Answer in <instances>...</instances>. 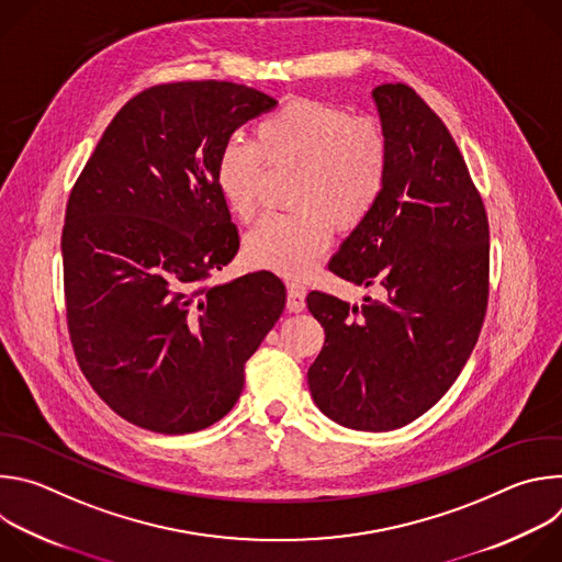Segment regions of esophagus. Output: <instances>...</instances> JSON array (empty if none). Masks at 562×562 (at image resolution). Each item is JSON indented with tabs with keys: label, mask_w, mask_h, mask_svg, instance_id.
<instances>
[{
	"label": "esophagus",
	"mask_w": 562,
	"mask_h": 562,
	"mask_svg": "<svg viewBox=\"0 0 562 562\" xmlns=\"http://www.w3.org/2000/svg\"><path fill=\"white\" fill-rule=\"evenodd\" d=\"M304 295H306L304 286H300V284H289V286H286V308L293 311V313L304 311V306H306Z\"/></svg>",
	"instance_id": "34e87169"
}]
</instances>
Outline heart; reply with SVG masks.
I'll return each mask as SVG.
<instances>
[{
	"label": "heart",
	"instance_id": "1",
	"mask_svg": "<svg viewBox=\"0 0 562 562\" xmlns=\"http://www.w3.org/2000/svg\"><path fill=\"white\" fill-rule=\"evenodd\" d=\"M389 135L373 115L297 98L260 120L256 139L233 135L217 157V184L239 220L260 206L267 167L297 169L289 215H267L245 239L256 269L300 278L327 251L331 224L360 226L375 209L389 173Z\"/></svg>",
	"mask_w": 562,
	"mask_h": 562
}]
</instances>
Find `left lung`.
I'll return each mask as SVG.
<instances>
[{
  "label": "left lung",
  "instance_id": "1",
  "mask_svg": "<svg viewBox=\"0 0 562 562\" xmlns=\"http://www.w3.org/2000/svg\"><path fill=\"white\" fill-rule=\"evenodd\" d=\"M371 95L391 146L386 184L329 269L380 300L351 306L308 293L327 340L306 378L334 423L391 431L431 409L475 347L490 295V222L451 133L425 100L400 82Z\"/></svg>",
  "mask_w": 562,
  "mask_h": 562
}]
</instances>
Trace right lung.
<instances>
[{"label": "right lung", "instance_id": "obj_1", "mask_svg": "<svg viewBox=\"0 0 562 562\" xmlns=\"http://www.w3.org/2000/svg\"><path fill=\"white\" fill-rule=\"evenodd\" d=\"M276 104L215 79L150 87L111 120L70 191L72 351L104 403L142 429L180 436L224 418L282 315L284 284L269 271L206 284L239 249L220 150Z\"/></svg>", "mask_w": 562, "mask_h": 562}]
</instances>
